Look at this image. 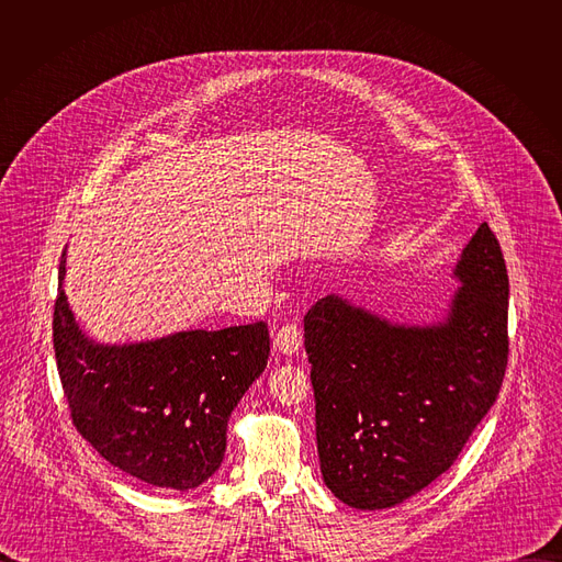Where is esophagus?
<instances>
[{
  "label": "esophagus",
  "instance_id": "34e87169",
  "mask_svg": "<svg viewBox=\"0 0 562 562\" xmlns=\"http://www.w3.org/2000/svg\"><path fill=\"white\" fill-rule=\"evenodd\" d=\"M273 345H276V349L282 353V356H293L297 349H300V345H302V336H300V329H297V325H284L278 334H276V338H273Z\"/></svg>",
  "mask_w": 562,
  "mask_h": 562
}]
</instances>
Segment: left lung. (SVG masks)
<instances>
[{
  "label": "left lung",
  "mask_w": 562,
  "mask_h": 562,
  "mask_svg": "<svg viewBox=\"0 0 562 562\" xmlns=\"http://www.w3.org/2000/svg\"><path fill=\"white\" fill-rule=\"evenodd\" d=\"M449 308L397 325L342 295L304 315L319 471L356 509H386L431 485L496 403L507 369L509 278L487 222L462 249Z\"/></svg>",
  "instance_id": "8db88e82"
}]
</instances>
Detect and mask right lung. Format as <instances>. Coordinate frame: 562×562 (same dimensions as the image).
<instances>
[{
  "mask_svg": "<svg viewBox=\"0 0 562 562\" xmlns=\"http://www.w3.org/2000/svg\"><path fill=\"white\" fill-rule=\"evenodd\" d=\"M53 347L75 429L113 467L146 485L189 492L220 469L226 425L269 358L265 323L102 345L79 329L64 293Z\"/></svg>",
  "mask_w": 562,
  "mask_h": 562,
  "instance_id": "obj_1",
  "label": "right lung"
}]
</instances>
